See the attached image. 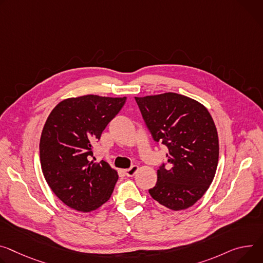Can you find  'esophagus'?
Here are the masks:
<instances>
[{
	"mask_svg": "<svg viewBox=\"0 0 263 263\" xmlns=\"http://www.w3.org/2000/svg\"><path fill=\"white\" fill-rule=\"evenodd\" d=\"M138 165H132L130 169H127L125 172H126V175L127 176H129V177H132V176H134L135 174H136V172L138 171Z\"/></svg>",
	"mask_w": 263,
	"mask_h": 263,
	"instance_id": "1",
	"label": "esophagus"
}]
</instances>
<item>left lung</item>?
Listing matches in <instances>:
<instances>
[{
  "instance_id": "8db88e82",
  "label": "left lung",
  "mask_w": 263,
  "mask_h": 263,
  "mask_svg": "<svg viewBox=\"0 0 263 263\" xmlns=\"http://www.w3.org/2000/svg\"><path fill=\"white\" fill-rule=\"evenodd\" d=\"M135 101L153 139L169 151L168 165L157 170L150 195L173 211L192 206L206 192L218 164V134L210 112L197 101L173 92Z\"/></svg>"
}]
</instances>
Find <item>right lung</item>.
<instances>
[{"instance_id":"right-lung-1","label":"right lung","mask_w":263,"mask_h":263,"mask_svg":"<svg viewBox=\"0 0 263 263\" xmlns=\"http://www.w3.org/2000/svg\"><path fill=\"white\" fill-rule=\"evenodd\" d=\"M126 98L83 95L59 103L49 114L40 140L44 177L69 208L88 213L109 200L118 179L104 160L93 162L92 144L119 112Z\"/></svg>"}]
</instances>
